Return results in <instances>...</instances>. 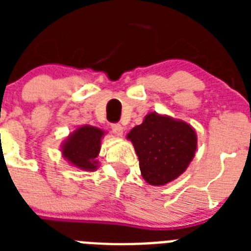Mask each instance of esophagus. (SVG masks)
I'll return each instance as SVG.
<instances>
[{
	"mask_svg": "<svg viewBox=\"0 0 251 251\" xmlns=\"http://www.w3.org/2000/svg\"><path fill=\"white\" fill-rule=\"evenodd\" d=\"M110 128H112V132L117 136H122L123 134V127H122L119 123H112L110 124Z\"/></svg>",
	"mask_w": 251,
	"mask_h": 251,
	"instance_id": "esophagus-1",
	"label": "esophagus"
}]
</instances>
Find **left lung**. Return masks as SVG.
<instances>
[{"label":"left lung","mask_w":251,"mask_h":251,"mask_svg":"<svg viewBox=\"0 0 251 251\" xmlns=\"http://www.w3.org/2000/svg\"><path fill=\"white\" fill-rule=\"evenodd\" d=\"M139 161V170L150 185L174 181L185 172L196 151V133L187 123L151 113L128 133Z\"/></svg>","instance_id":"obj_1"}]
</instances>
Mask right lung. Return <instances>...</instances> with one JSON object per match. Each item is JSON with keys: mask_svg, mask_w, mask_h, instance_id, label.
<instances>
[{"mask_svg": "<svg viewBox=\"0 0 251 251\" xmlns=\"http://www.w3.org/2000/svg\"><path fill=\"white\" fill-rule=\"evenodd\" d=\"M104 132L99 128L84 126L69 137L63 147V154L69 162L81 170L97 168V156L100 151V138Z\"/></svg>", "mask_w": 251, "mask_h": 251, "instance_id": "right-lung-1", "label": "right lung"}]
</instances>
